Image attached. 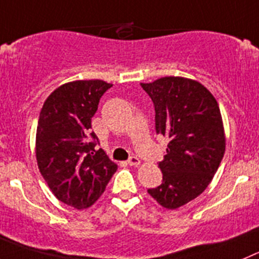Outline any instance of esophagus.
<instances>
[{
	"label": "esophagus",
	"instance_id": "obj_1",
	"mask_svg": "<svg viewBox=\"0 0 259 259\" xmlns=\"http://www.w3.org/2000/svg\"><path fill=\"white\" fill-rule=\"evenodd\" d=\"M127 162L130 165H132V166H137V165L141 164V160H140L137 156H131L130 159H128Z\"/></svg>",
	"mask_w": 259,
	"mask_h": 259
}]
</instances>
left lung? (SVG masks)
Returning <instances> with one entry per match:
<instances>
[{"instance_id": "8db88e82", "label": "left lung", "mask_w": 259, "mask_h": 259, "mask_svg": "<svg viewBox=\"0 0 259 259\" xmlns=\"http://www.w3.org/2000/svg\"><path fill=\"white\" fill-rule=\"evenodd\" d=\"M155 107L157 134L169 140L159 168L162 183L149 189L155 201L176 210L198 197L225 154V131L215 97L201 82L166 76L141 82Z\"/></svg>"}]
</instances>
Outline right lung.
Listing matches in <instances>:
<instances>
[{
    "mask_svg": "<svg viewBox=\"0 0 259 259\" xmlns=\"http://www.w3.org/2000/svg\"><path fill=\"white\" fill-rule=\"evenodd\" d=\"M112 88L103 80H77L58 86L44 102L36 127L35 156L52 193L77 210L90 207L104 193L117 164L95 150L91 118L100 98Z\"/></svg>",
    "mask_w": 259,
    "mask_h": 259,
    "instance_id": "add662e5",
    "label": "right lung"
}]
</instances>
